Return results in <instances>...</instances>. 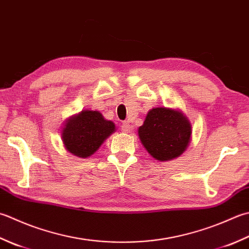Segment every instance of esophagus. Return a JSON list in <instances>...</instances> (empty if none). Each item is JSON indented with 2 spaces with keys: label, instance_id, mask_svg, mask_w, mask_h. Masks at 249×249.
I'll return each mask as SVG.
<instances>
[{
  "label": "esophagus",
  "instance_id": "34e87169",
  "mask_svg": "<svg viewBox=\"0 0 249 249\" xmlns=\"http://www.w3.org/2000/svg\"><path fill=\"white\" fill-rule=\"evenodd\" d=\"M121 129H122V131H123V133H130V131H131V126L128 123H126V122H124V123L122 124V126H121Z\"/></svg>",
  "mask_w": 249,
  "mask_h": 249
}]
</instances>
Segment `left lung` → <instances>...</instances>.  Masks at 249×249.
Wrapping results in <instances>:
<instances>
[{"label":"left lung","mask_w":249,"mask_h":249,"mask_svg":"<svg viewBox=\"0 0 249 249\" xmlns=\"http://www.w3.org/2000/svg\"><path fill=\"white\" fill-rule=\"evenodd\" d=\"M141 143L160 162L179 158L191 142L192 125L182 111L166 107L151 109L138 128Z\"/></svg>","instance_id":"obj_1"}]
</instances>
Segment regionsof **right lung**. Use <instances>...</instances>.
Returning <instances> with one entry per match:
<instances>
[{"mask_svg": "<svg viewBox=\"0 0 249 249\" xmlns=\"http://www.w3.org/2000/svg\"><path fill=\"white\" fill-rule=\"evenodd\" d=\"M115 130L113 122L106 120L99 111L82 110L67 119L61 129V139L68 152L86 159L94 154Z\"/></svg>", "mask_w": 249, "mask_h": 249, "instance_id": "add662e5", "label": "right lung"}]
</instances>
